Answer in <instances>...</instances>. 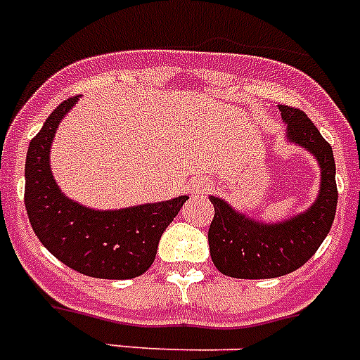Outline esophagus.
Wrapping results in <instances>:
<instances>
[{"instance_id":"obj_1","label":"esophagus","mask_w":360,"mask_h":360,"mask_svg":"<svg viewBox=\"0 0 360 360\" xmlns=\"http://www.w3.org/2000/svg\"><path fill=\"white\" fill-rule=\"evenodd\" d=\"M205 190H207V186H205V185H192V186H190V192H192V194H203Z\"/></svg>"}]
</instances>
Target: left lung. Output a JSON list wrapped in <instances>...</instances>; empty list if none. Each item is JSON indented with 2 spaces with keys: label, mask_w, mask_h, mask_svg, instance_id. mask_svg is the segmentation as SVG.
Returning a JSON list of instances; mask_svg holds the SVG:
<instances>
[{
  "label": "left lung",
  "mask_w": 360,
  "mask_h": 360,
  "mask_svg": "<svg viewBox=\"0 0 360 360\" xmlns=\"http://www.w3.org/2000/svg\"><path fill=\"white\" fill-rule=\"evenodd\" d=\"M278 108L288 124L289 143L307 150L319 162V195L307 210L276 223L258 221L225 199L210 195L214 219L208 245L214 265L226 276L262 280L292 273L315 255L333 225L339 199L333 150L304 111L282 104Z\"/></svg>",
  "instance_id": "1"
}]
</instances>
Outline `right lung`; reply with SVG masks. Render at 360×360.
<instances>
[{
	"mask_svg": "<svg viewBox=\"0 0 360 360\" xmlns=\"http://www.w3.org/2000/svg\"><path fill=\"white\" fill-rule=\"evenodd\" d=\"M80 96L56 108L29 144L25 161V208L32 231L62 264L105 280L146 273L166 226L188 195L119 210H96L63 194L51 170V146L60 122Z\"/></svg>",
	"mask_w": 360,
	"mask_h": 360,
	"instance_id": "right-lung-1",
	"label": "right lung"
}]
</instances>
